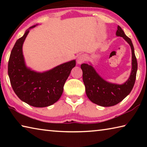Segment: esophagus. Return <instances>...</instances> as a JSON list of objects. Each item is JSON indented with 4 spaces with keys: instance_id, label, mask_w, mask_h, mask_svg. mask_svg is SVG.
Here are the masks:
<instances>
[{
    "instance_id": "obj_1",
    "label": "esophagus",
    "mask_w": 147,
    "mask_h": 147,
    "mask_svg": "<svg viewBox=\"0 0 147 147\" xmlns=\"http://www.w3.org/2000/svg\"><path fill=\"white\" fill-rule=\"evenodd\" d=\"M87 56L86 54H80L76 59V62L78 64H82L86 60Z\"/></svg>"
}]
</instances>
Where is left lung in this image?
<instances>
[{
	"label": "left lung",
	"instance_id": "8db88e82",
	"mask_svg": "<svg viewBox=\"0 0 147 147\" xmlns=\"http://www.w3.org/2000/svg\"><path fill=\"white\" fill-rule=\"evenodd\" d=\"M116 36L123 38L130 45L131 49V71L126 82L123 84L109 83L99 76L91 65H81L87 96L92 102L100 106H112L120 102L130 94L136 81L138 62L132 42L119 26H117Z\"/></svg>",
	"mask_w": 147,
	"mask_h": 147
}]
</instances>
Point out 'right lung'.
I'll list each match as a JSON object with an SVG mask.
<instances>
[{"label":"right lung","instance_id":"1","mask_svg":"<svg viewBox=\"0 0 147 147\" xmlns=\"http://www.w3.org/2000/svg\"><path fill=\"white\" fill-rule=\"evenodd\" d=\"M30 27L23 37L17 39L12 49L8 61V76L15 93L29 105L43 108L52 105L61 97L63 86L76 61L62 63L43 73L28 68L23 54V45Z\"/></svg>","mask_w":147,"mask_h":147}]
</instances>
